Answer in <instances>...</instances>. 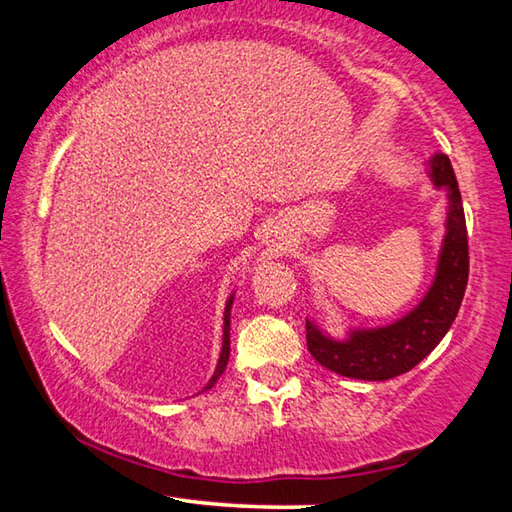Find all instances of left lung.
Wrapping results in <instances>:
<instances>
[{
	"mask_svg": "<svg viewBox=\"0 0 512 512\" xmlns=\"http://www.w3.org/2000/svg\"><path fill=\"white\" fill-rule=\"evenodd\" d=\"M429 176L438 189H447L449 198L447 232L431 289L420 305L397 323L377 329H352L345 341L329 339L307 320V348L311 357L336 375L386 381L409 372L443 341L461 309L470 273V253L461 192L452 162L445 153H436L429 160Z\"/></svg>",
	"mask_w": 512,
	"mask_h": 512,
	"instance_id": "left-lung-1",
	"label": "left lung"
}]
</instances>
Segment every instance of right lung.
I'll return each mask as SVG.
<instances>
[{"label":"right lung","mask_w":512,"mask_h":512,"mask_svg":"<svg viewBox=\"0 0 512 512\" xmlns=\"http://www.w3.org/2000/svg\"><path fill=\"white\" fill-rule=\"evenodd\" d=\"M232 300H235V296H230L228 305H225V314H223V348H221V357H219V363H216V370H214V375L210 379V384H207L205 388H212L216 384V379L223 375L225 366H228V359H230V309H232Z\"/></svg>","instance_id":"right-lung-1"}]
</instances>
